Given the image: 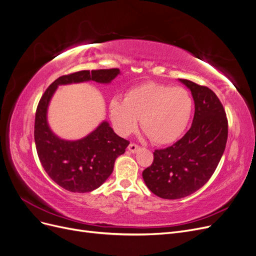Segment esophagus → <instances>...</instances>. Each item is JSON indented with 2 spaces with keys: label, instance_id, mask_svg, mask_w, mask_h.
<instances>
[{
  "label": "esophagus",
  "instance_id": "esophagus-1",
  "mask_svg": "<svg viewBox=\"0 0 256 256\" xmlns=\"http://www.w3.org/2000/svg\"><path fill=\"white\" fill-rule=\"evenodd\" d=\"M140 149V146H138V145H136V144H132V142L128 146V150H129L131 153H136Z\"/></svg>",
  "mask_w": 256,
  "mask_h": 256
}]
</instances>
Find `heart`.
<instances>
[{"instance_id": "b5f03b06", "label": "heart", "mask_w": 256, "mask_h": 256, "mask_svg": "<svg viewBox=\"0 0 256 256\" xmlns=\"http://www.w3.org/2000/svg\"><path fill=\"white\" fill-rule=\"evenodd\" d=\"M193 100L182 87L154 83L131 88L122 100L114 96L109 103L110 118L118 134L127 136L140 126L156 145L176 142L189 126Z\"/></svg>"}]
</instances>
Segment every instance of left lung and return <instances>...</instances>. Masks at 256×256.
<instances>
[{"label":"left lung","mask_w":256,"mask_h":256,"mask_svg":"<svg viewBox=\"0 0 256 256\" xmlns=\"http://www.w3.org/2000/svg\"><path fill=\"white\" fill-rule=\"evenodd\" d=\"M194 100L191 128L176 144L153 152L152 165L142 171L149 190L166 200L198 191L209 180L224 154L228 120L220 100L211 89L178 78Z\"/></svg>","instance_id":"left-lung-1"}]
</instances>
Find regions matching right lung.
I'll return each mask as SVG.
<instances>
[{
    "instance_id": "1",
    "label": "right lung",
    "mask_w": 256,
    "mask_h": 256,
    "mask_svg": "<svg viewBox=\"0 0 256 256\" xmlns=\"http://www.w3.org/2000/svg\"><path fill=\"white\" fill-rule=\"evenodd\" d=\"M120 69L82 70L56 78L40 98L36 112L34 142L40 164L49 178L70 192H90L111 176L118 156L124 154L129 142L118 136L103 120L90 134L76 140L58 138L47 120L48 106L58 87L94 80L110 84Z\"/></svg>"
}]
</instances>
